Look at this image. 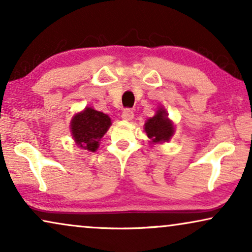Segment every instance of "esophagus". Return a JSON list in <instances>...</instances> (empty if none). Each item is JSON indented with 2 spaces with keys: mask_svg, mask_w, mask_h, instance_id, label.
Wrapping results in <instances>:
<instances>
[{
  "mask_svg": "<svg viewBox=\"0 0 252 252\" xmlns=\"http://www.w3.org/2000/svg\"><path fill=\"white\" fill-rule=\"evenodd\" d=\"M122 118L126 122H130L134 118V112L130 109H125L122 113Z\"/></svg>",
  "mask_w": 252,
  "mask_h": 252,
  "instance_id": "1",
  "label": "esophagus"
}]
</instances>
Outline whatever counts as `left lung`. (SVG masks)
Here are the masks:
<instances>
[{
	"label": "left lung",
	"mask_w": 252,
	"mask_h": 252,
	"mask_svg": "<svg viewBox=\"0 0 252 252\" xmlns=\"http://www.w3.org/2000/svg\"><path fill=\"white\" fill-rule=\"evenodd\" d=\"M167 116L166 110L159 108L156 111V115L144 124V132L151 140V143L167 142L173 136L174 125Z\"/></svg>",
	"instance_id": "left-lung-1"
}]
</instances>
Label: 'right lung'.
Masks as SVG:
<instances>
[{"mask_svg": "<svg viewBox=\"0 0 252 252\" xmlns=\"http://www.w3.org/2000/svg\"><path fill=\"white\" fill-rule=\"evenodd\" d=\"M110 126L111 119L108 115L87 106L72 118L71 134L79 147L94 153Z\"/></svg>", "mask_w": 252, "mask_h": 252, "instance_id": "right-lung-1", "label": "right lung"}]
</instances>
